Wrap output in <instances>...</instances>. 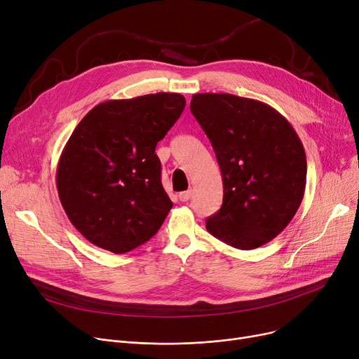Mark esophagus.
Segmentation results:
<instances>
[{"instance_id":"34e87169","label":"esophagus","mask_w":359,"mask_h":359,"mask_svg":"<svg viewBox=\"0 0 359 359\" xmlns=\"http://www.w3.org/2000/svg\"><path fill=\"white\" fill-rule=\"evenodd\" d=\"M192 194H194L192 189H187V191H184V192H180V194H179V199H180L182 202H187V201H189V199L192 198Z\"/></svg>"}]
</instances>
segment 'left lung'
<instances>
[{
	"mask_svg": "<svg viewBox=\"0 0 359 359\" xmlns=\"http://www.w3.org/2000/svg\"><path fill=\"white\" fill-rule=\"evenodd\" d=\"M191 110L222 176V206L206 230L241 250L263 246L291 222L304 196L307 160L295 129L269 104L227 93L194 94Z\"/></svg>",
	"mask_w": 359,
	"mask_h": 359,
	"instance_id": "left-lung-1",
	"label": "left lung"
}]
</instances>
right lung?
<instances>
[{
    "label": "right lung",
    "instance_id": "obj_1",
    "mask_svg": "<svg viewBox=\"0 0 359 359\" xmlns=\"http://www.w3.org/2000/svg\"><path fill=\"white\" fill-rule=\"evenodd\" d=\"M184 106L179 93L107 100L74 129L56 187L71 224L94 246L121 255L160 230L173 202L161 184L156 147Z\"/></svg>",
    "mask_w": 359,
    "mask_h": 359
}]
</instances>
